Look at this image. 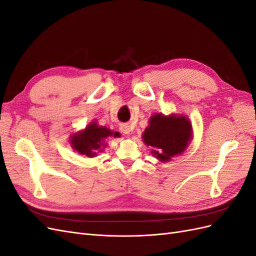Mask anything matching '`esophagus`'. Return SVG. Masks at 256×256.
Listing matches in <instances>:
<instances>
[{
    "instance_id": "obj_1",
    "label": "esophagus",
    "mask_w": 256,
    "mask_h": 256,
    "mask_svg": "<svg viewBox=\"0 0 256 256\" xmlns=\"http://www.w3.org/2000/svg\"><path fill=\"white\" fill-rule=\"evenodd\" d=\"M122 132L126 134H130V129L128 127H125V128L122 129Z\"/></svg>"
}]
</instances>
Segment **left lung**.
Segmentation results:
<instances>
[{"instance_id": "obj_1", "label": "left lung", "mask_w": 256, "mask_h": 256, "mask_svg": "<svg viewBox=\"0 0 256 256\" xmlns=\"http://www.w3.org/2000/svg\"><path fill=\"white\" fill-rule=\"evenodd\" d=\"M142 134L143 142L152 146V154L162 162L180 154L192 138L190 120L182 115L154 114Z\"/></svg>"}]
</instances>
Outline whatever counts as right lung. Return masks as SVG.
<instances>
[{
  "mask_svg": "<svg viewBox=\"0 0 256 256\" xmlns=\"http://www.w3.org/2000/svg\"><path fill=\"white\" fill-rule=\"evenodd\" d=\"M118 136L106 127L98 126L97 122H92L84 130L76 132L70 138V144L74 150L84 156L92 158L106 146L104 140L109 136Z\"/></svg>",
  "mask_w": 256,
  "mask_h": 256,
  "instance_id": "obj_1",
  "label": "right lung"
}]
</instances>
